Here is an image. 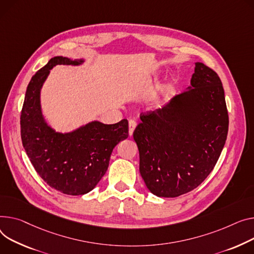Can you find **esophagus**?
I'll return each mask as SVG.
<instances>
[{"label": "esophagus", "instance_id": "esophagus-1", "mask_svg": "<svg viewBox=\"0 0 254 254\" xmlns=\"http://www.w3.org/2000/svg\"><path fill=\"white\" fill-rule=\"evenodd\" d=\"M136 127H137V123L134 122L133 120H130V121L128 122V133H129V136H131L133 130H134V128H136Z\"/></svg>", "mask_w": 254, "mask_h": 254}]
</instances>
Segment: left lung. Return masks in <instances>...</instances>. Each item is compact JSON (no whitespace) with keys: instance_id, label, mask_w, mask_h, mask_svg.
Masks as SVG:
<instances>
[{"instance_id":"1","label":"left lung","mask_w":254,"mask_h":254,"mask_svg":"<svg viewBox=\"0 0 254 254\" xmlns=\"http://www.w3.org/2000/svg\"><path fill=\"white\" fill-rule=\"evenodd\" d=\"M188 89L161 109L142 113L132 133L140 174L159 197H178L197 188L213 170L227 140L229 115L217 73L195 63Z\"/></svg>"}]
</instances>
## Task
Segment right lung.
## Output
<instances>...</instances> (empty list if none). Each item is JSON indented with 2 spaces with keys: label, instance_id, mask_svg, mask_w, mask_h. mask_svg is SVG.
Listing matches in <instances>:
<instances>
[{
  "label": "right lung",
  "instance_id": "add662e5",
  "mask_svg": "<svg viewBox=\"0 0 254 254\" xmlns=\"http://www.w3.org/2000/svg\"><path fill=\"white\" fill-rule=\"evenodd\" d=\"M83 60L57 56L33 75L28 83L20 115L21 140L39 176L57 191L83 195L105 175L114 147L128 136V123L92 122L68 133L56 132L45 122L40 92L55 65H78Z\"/></svg>",
  "mask_w": 254,
  "mask_h": 254
}]
</instances>
